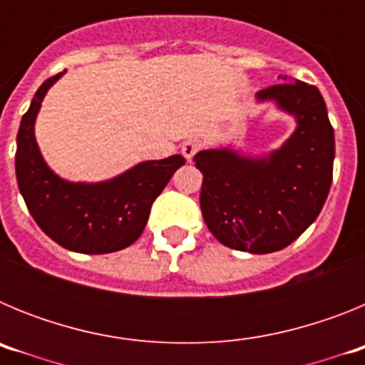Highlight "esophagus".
I'll list each match as a JSON object with an SVG mask.
<instances>
[{
	"instance_id": "obj_1",
	"label": "esophagus",
	"mask_w": 365,
	"mask_h": 365,
	"mask_svg": "<svg viewBox=\"0 0 365 365\" xmlns=\"http://www.w3.org/2000/svg\"><path fill=\"white\" fill-rule=\"evenodd\" d=\"M201 150H202V144L199 143V140H195V138H190V140H186V143L182 144V150L180 151H182V155H185L186 159L192 160Z\"/></svg>"
}]
</instances>
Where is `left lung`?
I'll list each match as a JSON object with an SVG mask.
<instances>
[{"instance_id":"left-lung-1","label":"left lung","mask_w":365,"mask_h":365,"mask_svg":"<svg viewBox=\"0 0 365 365\" xmlns=\"http://www.w3.org/2000/svg\"><path fill=\"white\" fill-rule=\"evenodd\" d=\"M285 82L257 93L294 115L298 128L269 157H241L232 150L199 151L201 212L225 247L269 254L289 247L311 227L333 182L334 131L320 91Z\"/></svg>"}]
</instances>
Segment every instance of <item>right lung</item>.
I'll use <instances>...</instances> for the list:
<instances>
[{"mask_svg": "<svg viewBox=\"0 0 365 365\" xmlns=\"http://www.w3.org/2000/svg\"><path fill=\"white\" fill-rule=\"evenodd\" d=\"M63 73L41 83L19 124L16 138L19 192L38 227L63 248L80 254L117 252L140 237L151 205L186 160L180 155L146 160L96 185L60 179L38 150L34 122L45 93Z\"/></svg>", "mask_w": 365, "mask_h": 365, "instance_id": "add662e5", "label": "right lung"}]
</instances>
